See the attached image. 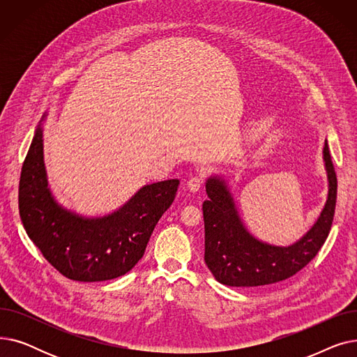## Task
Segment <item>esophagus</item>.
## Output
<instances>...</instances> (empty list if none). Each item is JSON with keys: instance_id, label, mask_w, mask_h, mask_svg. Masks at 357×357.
Listing matches in <instances>:
<instances>
[{"instance_id": "1", "label": "esophagus", "mask_w": 357, "mask_h": 357, "mask_svg": "<svg viewBox=\"0 0 357 357\" xmlns=\"http://www.w3.org/2000/svg\"><path fill=\"white\" fill-rule=\"evenodd\" d=\"M202 182H204L202 176H191V178L188 179V182H186V186H188V190H190L191 192H197V191L201 190Z\"/></svg>"}]
</instances>
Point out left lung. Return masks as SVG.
Masks as SVG:
<instances>
[{"mask_svg":"<svg viewBox=\"0 0 357 357\" xmlns=\"http://www.w3.org/2000/svg\"><path fill=\"white\" fill-rule=\"evenodd\" d=\"M328 195L314 226L289 246H273L252 236L241 222L227 182L210 176L205 182L208 198L202 204L205 229L204 260L220 284L227 287H260L280 282L307 266L330 233L337 178L327 140L323 149Z\"/></svg>","mask_w":357,"mask_h":357,"instance_id":"left-lung-1","label":"left lung"}]
</instances>
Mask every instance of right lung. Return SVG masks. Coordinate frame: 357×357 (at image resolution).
Returning <instances> with one entry per match:
<instances>
[{
    "label": "right lung",
    "mask_w": 357,
    "mask_h": 357,
    "mask_svg": "<svg viewBox=\"0 0 357 357\" xmlns=\"http://www.w3.org/2000/svg\"><path fill=\"white\" fill-rule=\"evenodd\" d=\"M178 185V179L144 185L104 217L66 210L49 188L40 123L23 163L18 208L30 240L56 271L79 282H101L136 266L159 218L172 205Z\"/></svg>",
    "instance_id": "right-lung-1"
}]
</instances>
